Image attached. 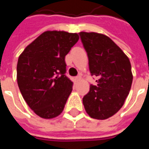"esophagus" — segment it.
<instances>
[{"mask_svg": "<svg viewBox=\"0 0 149 149\" xmlns=\"http://www.w3.org/2000/svg\"><path fill=\"white\" fill-rule=\"evenodd\" d=\"M81 79V76H77V77H75V81H76V82H78V81H80Z\"/></svg>", "mask_w": 149, "mask_h": 149, "instance_id": "1", "label": "esophagus"}]
</instances>
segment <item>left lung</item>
<instances>
[{
	"label": "left lung",
	"mask_w": 149,
	"mask_h": 149,
	"mask_svg": "<svg viewBox=\"0 0 149 149\" xmlns=\"http://www.w3.org/2000/svg\"><path fill=\"white\" fill-rule=\"evenodd\" d=\"M97 85L83 97L84 109L92 118L105 120L121 109L132 83L130 61L109 37L97 33H80Z\"/></svg>",
	"instance_id": "left-lung-1"
}]
</instances>
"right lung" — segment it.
I'll list each match as a JSON object with an SVG mask.
<instances>
[{
  "label": "right lung",
  "mask_w": 149,
  "mask_h": 149,
  "mask_svg": "<svg viewBox=\"0 0 149 149\" xmlns=\"http://www.w3.org/2000/svg\"><path fill=\"white\" fill-rule=\"evenodd\" d=\"M78 40L77 33L46 31L18 58V87L28 105L41 118H54L64 110L72 90V82L65 76V58Z\"/></svg>",
  "instance_id": "add662e5"
}]
</instances>
